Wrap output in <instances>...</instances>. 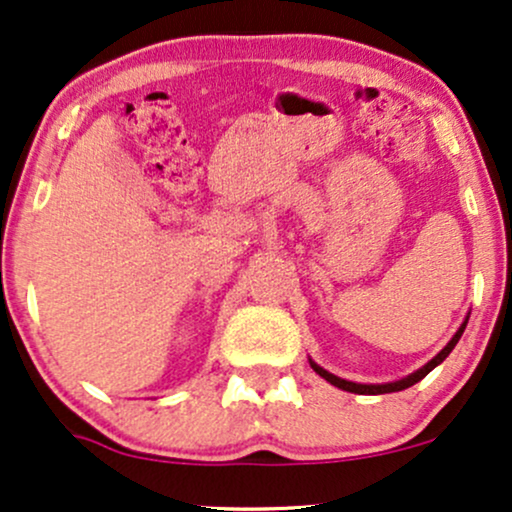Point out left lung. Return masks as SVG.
Instances as JSON below:
<instances>
[{
  "label": "left lung",
  "instance_id": "left-lung-1",
  "mask_svg": "<svg viewBox=\"0 0 512 512\" xmlns=\"http://www.w3.org/2000/svg\"><path fill=\"white\" fill-rule=\"evenodd\" d=\"M465 325H468V320H465L463 325H460V330L453 334V339L449 344L444 346V349H441L437 356L432 358L430 363L425 365V368H420L418 372H413V375H408V377H403V380H399V382H389V384H356V382H346V380H342V377H337V375H332V372H327V370H323L320 368V365H315V363H311L313 365V370L318 372L320 377H325L327 382L330 384H334V387H339V389H344V391H351V394H391V391H401V389H408V387H413L415 382H420L422 377H427L430 375V372L437 368V365L444 361L446 356H449V353L453 351V346L458 344V339H460V334H463V330H465Z\"/></svg>",
  "mask_w": 512,
  "mask_h": 512
}]
</instances>
